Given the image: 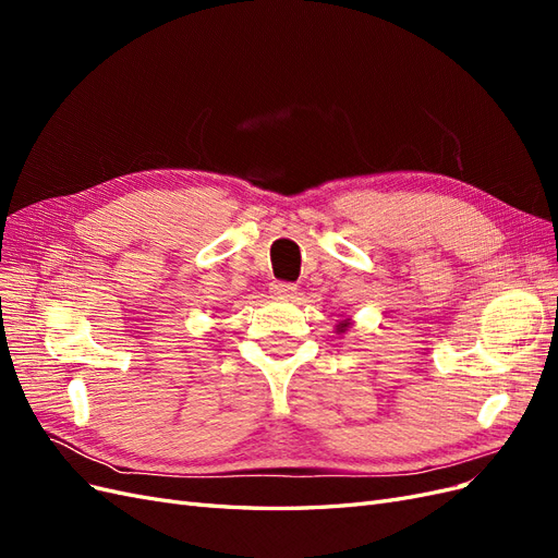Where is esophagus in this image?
Segmentation results:
<instances>
[{"label":"esophagus","instance_id":"1","mask_svg":"<svg viewBox=\"0 0 558 558\" xmlns=\"http://www.w3.org/2000/svg\"><path fill=\"white\" fill-rule=\"evenodd\" d=\"M269 293H272L279 300H293L298 295V286L289 283V281H275L272 289H269Z\"/></svg>","mask_w":558,"mask_h":558}]
</instances>
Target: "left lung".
<instances>
[{"mask_svg": "<svg viewBox=\"0 0 558 558\" xmlns=\"http://www.w3.org/2000/svg\"><path fill=\"white\" fill-rule=\"evenodd\" d=\"M347 328H349V324H347V320H344V324H340V328H337V330L342 332V330H347Z\"/></svg>", "mask_w": 558, "mask_h": 558, "instance_id": "8db88e82", "label": "left lung"}]
</instances>
